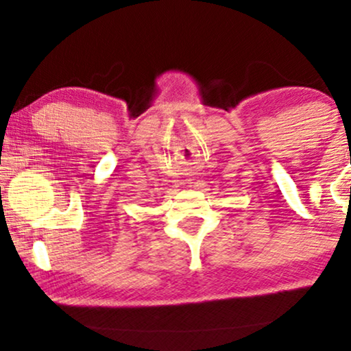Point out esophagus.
<instances>
[{
    "mask_svg": "<svg viewBox=\"0 0 351 351\" xmlns=\"http://www.w3.org/2000/svg\"><path fill=\"white\" fill-rule=\"evenodd\" d=\"M185 184H193V182H190V180H186V182H185ZM189 186H192V185H189Z\"/></svg>",
    "mask_w": 351,
    "mask_h": 351,
    "instance_id": "1",
    "label": "esophagus"
}]
</instances>
